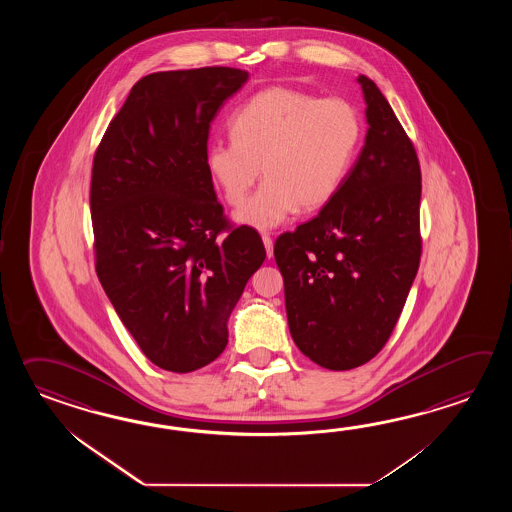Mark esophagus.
Returning <instances> with one entry per match:
<instances>
[{
  "label": "esophagus",
  "instance_id": "34e87169",
  "mask_svg": "<svg viewBox=\"0 0 512 512\" xmlns=\"http://www.w3.org/2000/svg\"><path fill=\"white\" fill-rule=\"evenodd\" d=\"M261 241H263V245H265V252H267V256L271 258L272 252H274L271 236H269V234H263V236H261Z\"/></svg>",
  "mask_w": 512,
  "mask_h": 512
}]
</instances>
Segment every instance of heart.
<instances>
[{"label": "heart", "mask_w": 512, "mask_h": 512, "mask_svg": "<svg viewBox=\"0 0 512 512\" xmlns=\"http://www.w3.org/2000/svg\"><path fill=\"white\" fill-rule=\"evenodd\" d=\"M232 141L205 153L210 177L230 207H240L261 175L265 183L236 221L271 230L300 208L326 207L344 185L362 137L359 111L344 98L274 86L249 98L230 119Z\"/></svg>", "instance_id": "heart-1"}]
</instances>
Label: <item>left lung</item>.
I'll use <instances>...</instances> for the list:
<instances>
[{
	"instance_id": "obj_1",
	"label": "left lung",
	"mask_w": 512,
	"mask_h": 512,
	"mask_svg": "<svg viewBox=\"0 0 512 512\" xmlns=\"http://www.w3.org/2000/svg\"><path fill=\"white\" fill-rule=\"evenodd\" d=\"M368 131L337 196L274 243L294 344L326 370L359 368L392 335L421 258V168L381 89L357 78Z\"/></svg>"
}]
</instances>
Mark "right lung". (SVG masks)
Masks as SVG:
<instances>
[{"label": "right lung", "mask_w": 512, "mask_h": 512, "mask_svg": "<svg viewBox=\"0 0 512 512\" xmlns=\"http://www.w3.org/2000/svg\"><path fill=\"white\" fill-rule=\"evenodd\" d=\"M247 80L232 67L141 78L95 153L98 280L163 370L188 373L218 359L230 313L265 260L258 232L223 218L205 163L210 122Z\"/></svg>", "instance_id": "obj_1"}]
</instances>
